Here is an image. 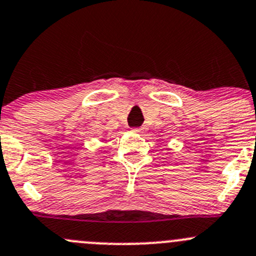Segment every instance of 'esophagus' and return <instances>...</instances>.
<instances>
[{
    "instance_id": "1",
    "label": "esophagus",
    "mask_w": 256,
    "mask_h": 256,
    "mask_svg": "<svg viewBox=\"0 0 256 256\" xmlns=\"http://www.w3.org/2000/svg\"><path fill=\"white\" fill-rule=\"evenodd\" d=\"M134 132H138V134H144L147 131V128L146 126H141V128H134Z\"/></svg>"
}]
</instances>
